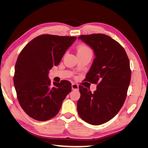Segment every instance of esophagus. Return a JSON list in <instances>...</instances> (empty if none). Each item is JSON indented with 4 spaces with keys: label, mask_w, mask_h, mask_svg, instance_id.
Segmentation results:
<instances>
[{
    "label": "esophagus",
    "mask_w": 148,
    "mask_h": 148,
    "mask_svg": "<svg viewBox=\"0 0 148 148\" xmlns=\"http://www.w3.org/2000/svg\"><path fill=\"white\" fill-rule=\"evenodd\" d=\"M71 89H72V90H78L79 89L78 85L77 84L72 83V84H71Z\"/></svg>",
    "instance_id": "34e87169"
}]
</instances>
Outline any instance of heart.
I'll return each mask as SVG.
<instances>
[{
    "instance_id": "obj_1",
    "label": "heart",
    "mask_w": 148,
    "mask_h": 148,
    "mask_svg": "<svg viewBox=\"0 0 148 148\" xmlns=\"http://www.w3.org/2000/svg\"><path fill=\"white\" fill-rule=\"evenodd\" d=\"M83 52H91V49L87 46H79L77 49V53Z\"/></svg>"
}]
</instances>
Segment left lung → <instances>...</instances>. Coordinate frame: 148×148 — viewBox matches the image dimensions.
Listing matches in <instances>:
<instances>
[{
	"mask_svg": "<svg viewBox=\"0 0 148 148\" xmlns=\"http://www.w3.org/2000/svg\"><path fill=\"white\" fill-rule=\"evenodd\" d=\"M78 39L95 53L86 79L97 83L94 92L79 86L81 96L77 102L78 113L88 123L101 125L115 117L126 99L131 79L129 59L123 47L109 36L81 35Z\"/></svg>",
	"mask_w": 148,
	"mask_h": 148,
	"instance_id": "obj_1",
	"label": "left lung"
}]
</instances>
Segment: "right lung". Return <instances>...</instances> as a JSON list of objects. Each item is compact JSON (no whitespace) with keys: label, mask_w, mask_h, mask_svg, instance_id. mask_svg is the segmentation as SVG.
<instances>
[{"label":"right lung","mask_w":148,"mask_h":148,"mask_svg":"<svg viewBox=\"0 0 148 148\" xmlns=\"http://www.w3.org/2000/svg\"><path fill=\"white\" fill-rule=\"evenodd\" d=\"M76 37L43 34L35 38L18 57L13 83L21 107L29 117L46 121L56 116L62 102L71 90L67 80L53 82L48 74L59 65Z\"/></svg>","instance_id":"add662e5"}]
</instances>
